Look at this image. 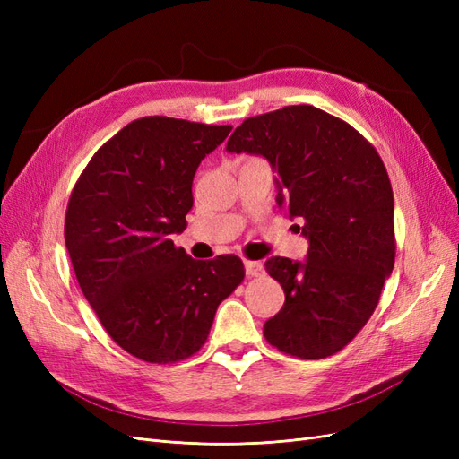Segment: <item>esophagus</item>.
I'll return each mask as SVG.
<instances>
[{
    "instance_id": "34e87169",
    "label": "esophagus",
    "mask_w": 459,
    "mask_h": 459,
    "mask_svg": "<svg viewBox=\"0 0 459 459\" xmlns=\"http://www.w3.org/2000/svg\"><path fill=\"white\" fill-rule=\"evenodd\" d=\"M245 272L248 277H258L264 273V266L262 262H255V260H245Z\"/></svg>"
}]
</instances>
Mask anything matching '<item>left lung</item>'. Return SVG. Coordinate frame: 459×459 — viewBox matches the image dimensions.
Returning a JSON list of instances; mask_svg holds the SVG:
<instances>
[{
    "mask_svg": "<svg viewBox=\"0 0 459 459\" xmlns=\"http://www.w3.org/2000/svg\"><path fill=\"white\" fill-rule=\"evenodd\" d=\"M226 149L270 160L277 204L310 239L304 264L283 256L264 264L285 293L264 337L295 358L333 356L368 324L394 268V197L377 149L312 105L243 120Z\"/></svg>",
    "mask_w": 459,
    "mask_h": 459,
    "instance_id": "left-lung-1",
    "label": "left lung"
}]
</instances>
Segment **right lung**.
Listing matches in <instances>:
<instances>
[{
    "mask_svg": "<svg viewBox=\"0 0 459 459\" xmlns=\"http://www.w3.org/2000/svg\"><path fill=\"white\" fill-rule=\"evenodd\" d=\"M230 132L137 118L95 151L68 199L65 243L82 293L110 339L147 364L199 352L245 277L239 256L195 260L170 239L186 228L197 166Z\"/></svg>",
    "mask_w": 459,
    "mask_h": 459,
    "instance_id": "1",
    "label": "right lung"
}]
</instances>
